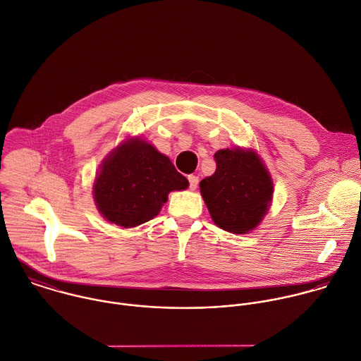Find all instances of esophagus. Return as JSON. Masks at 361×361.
I'll use <instances>...</instances> for the list:
<instances>
[{
    "label": "esophagus",
    "instance_id": "34e87169",
    "mask_svg": "<svg viewBox=\"0 0 361 361\" xmlns=\"http://www.w3.org/2000/svg\"><path fill=\"white\" fill-rule=\"evenodd\" d=\"M188 183H190V188L191 190H195L198 187V183H200V178L197 176H188Z\"/></svg>",
    "mask_w": 361,
    "mask_h": 361
}]
</instances>
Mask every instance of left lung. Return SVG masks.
Masks as SVG:
<instances>
[{
	"instance_id": "left-lung-1",
	"label": "left lung",
	"mask_w": 361,
	"mask_h": 361,
	"mask_svg": "<svg viewBox=\"0 0 361 361\" xmlns=\"http://www.w3.org/2000/svg\"><path fill=\"white\" fill-rule=\"evenodd\" d=\"M216 171L200 183L202 198L220 228L243 234L257 227L272 201L274 184L252 150L221 149Z\"/></svg>"
}]
</instances>
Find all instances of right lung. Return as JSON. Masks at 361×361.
I'll list each match as a JSON object with an SVG mask.
<instances>
[{"label":"right lung","mask_w":361,"mask_h":361,"mask_svg":"<svg viewBox=\"0 0 361 361\" xmlns=\"http://www.w3.org/2000/svg\"><path fill=\"white\" fill-rule=\"evenodd\" d=\"M188 187L170 159L140 138L120 145L109 156L93 185L96 205L109 221L135 227L153 219L170 191Z\"/></svg>","instance_id":"right-lung-1"}]
</instances>
